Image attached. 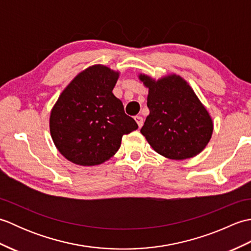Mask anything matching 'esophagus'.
Returning a JSON list of instances; mask_svg holds the SVG:
<instances>
[{
  "instance_id": "34e87169",
  "label": "esophagus",
  "mask_w": 251,
  "mask_h": 251,
  "mask_svg": "<svg viewBox=\"0 0 251 251\" xmlns=\"http://www.w3.org/2000/svg\"><path fill=\"white\" fill-rule=\"evenodd\" d=\"M135 121L137 122V124L139 127H141L143 125V119L142 116H135Z\"/></svg>"
}]
</instances>
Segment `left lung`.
Instances as JSON below:
<instances>
[{
    "label": "left lung",
    "instance_id": "8db88e82",
    "mask_svg": "<svg viewBox=\"0 0 251 251\" xmlns=\"http://www.w3.org/2000/svg\"><path fill=\"white\" fill-rule=\"evenodd\" d=\"M138 77L149 88L150 114L140 130L149 145L176 161L200 154L211 139L214 122L193 88L177 74L157 81L142 73Z\"/></svg>",
    "mask_w": 251,
    "mask_h": 251
}]
</instances>
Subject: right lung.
Masks as SVG:
<instances>
[{
  "instance_id": "right-lung-1",
  "label": "right lung",
  "mask_w": 251,
  "mask_h": 251,
  "mask_svg": "<svg viewBox=\"0 0 251 251\" xmlns=\"http://www.w3.org/2000/svg\"><path fill=\"white\" fill-rule=\"evenodd\" d=\"M120 72L95 65L79 72L52 106L50 130L68 161L95 166L119 151L122 137L138 128L112 93Z\"/></svg>"
}]
</instances>
